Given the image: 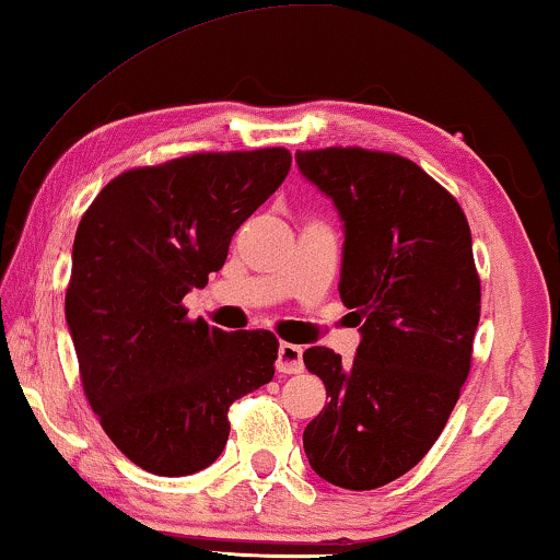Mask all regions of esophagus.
<instances>
[{"label": "esophagus", "mask_w": 560, "mask_h": 560, "mask_svg": "<svg viewBox=\"0 0 560 560\" xmlns=\"http://www.w3.org/2000/svg\"><path fill=\"white\" fill-rule=\"evenodd\" d=\"M275 366H278V372L282 374L303 372V349L295 347V343L282 341L278 347V362H275Z\"/></svg>", "instance_id": "esophagus-1"}]
</instances>
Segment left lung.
<instances>
[{
  "mask_svg": "<svg viewBox=\"0 0 560 560\" xmlns=\"http://www.w3.org/2000/svg\"><path fill=\"white\" fill-rule=\"evenodd\" d=\"M343 221L339 293L359 326L354 362L326 347L303 362L328 405L303 448L336 487H385L439 439L469 377L481 285L462 206L423 167L393 152H295Z\"/></svg>",
  "mask_w": 560,
  "mask_h": 560,
  "instance_id": "left-lung-1",
  "label": "left lung"
}]
</instances>
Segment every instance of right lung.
<instances>
[{
	"instance_id": "obj_1",
	"label": "right lung",
	"mask_w": 560,
	"mask_h": 560,
	"mask_svg": "<svg viewBox=\"0 0 560 560\" xmlns=\"http://www.w3.org/2000/svg\"><path fill=\"white\" fill-rule=\"evenodd\" d=\"M290 171L285 148L196 152L106 183L73 242L66 320L106 435L140 469L217 462L234 400L267 385L278 339L190 320L183 298L226 262L236 229Z\"/></svg>"
}]
</instances>
